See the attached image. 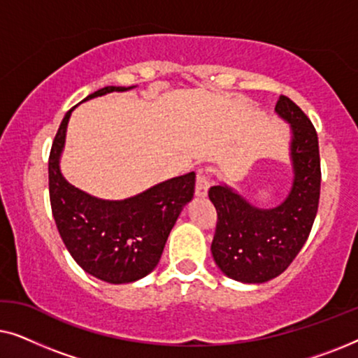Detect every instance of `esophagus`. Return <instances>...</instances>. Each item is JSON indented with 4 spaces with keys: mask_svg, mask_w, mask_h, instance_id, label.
<instances>
[{
    "mask_svg": "<svg viewBox=\"0 0 358 358\" xmlns=\"http://www.w3.org/2000/svg\"><path fill=\"white\" fill-rule=\"evenodd\" d=\"M208 179L205 173L202 171H197V179H195V195L197 197H205L207 195V190H208Z\"/></svg>",
    "mask_w": 358,
    "mask_h": 358,
    "instance_id": "obj_1",
    "label": "esophagus"
}]
</instances>
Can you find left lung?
Segmentation results:
<instances>
[{"instance_id":"1","label":"left lung","mask_w":358,"mask_h":358,"mask_svg":"<svg viewBox=\"0 0 358 358\" xmlns=\"http://www.w3.org/2000/svg\"><path fill=\"white\" fill-rule=\"evenodd\" d=\"M275 112L292 127L290 155L293 185L275 208H257L231 187H210L217 208L212 254L224 275L244 283L272 280L290 266L310 236L321 189L317 134L305 112L287 96L277 101Z\"/></svg>"}]
</instances>
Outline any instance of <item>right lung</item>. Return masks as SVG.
<instances>
[{
	"instance_id": "1",
	"label": "right lung",
	"mask_w": 358,
	"mask_h": 358,
	"mask_svg": "<svg viewBox=\"0 0 358 358\" xmlns=\"http://www.w3.org/2000/svg\"><path fill=\"white\" fill-rule=\"evenodd\" d=\"M131 87L106 86L85 101ZM73 109L63 117L48 158V192L58 233L85 272L115 285L135 282L158 266L176 220L194 197L195 173L164 180L125 200H102L83 192L60 171Z\"/></svg>"
}]
</instances>
